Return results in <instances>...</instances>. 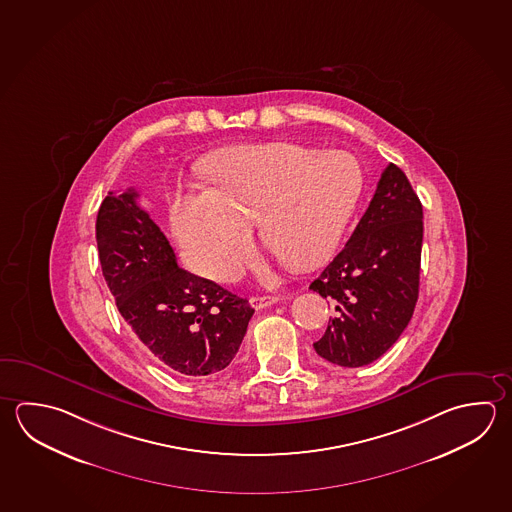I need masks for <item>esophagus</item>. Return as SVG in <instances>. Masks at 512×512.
<instances>
[{
    "instance_id": "1",
    "label": "esophagus",
    "mask_w": 512,
    "mask_h": 512,
    "mask_svg": "<svg viewBox=\"0 0 512 512\" xmlns=\"http://www.w3.org/2000/svg\"><path fill=\"white\" fill-rule=\"evenodd\" d=\"M278 301L279 296H254V298L249 299L251 307L256 308V310H261V308L270 307V305H276Z\"/></svg>"
}]
</instances>
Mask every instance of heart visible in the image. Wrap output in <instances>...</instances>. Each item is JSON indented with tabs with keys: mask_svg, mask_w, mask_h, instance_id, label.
<instances>
[{
	"mask_svg": "<svg viewBox=\"0 0 512 512\" xmlns=\"http://www.w3.org/2000/svg\"><path fill=\"white\" fill-rule=\"evenodd\" d=\"M205 171L213 187L180 196L171 220L189 265L218 283L252 260L254 222L281 263L316 267L335 251L363 189L354 155L292 142L223 149Z\"/></svg>",
	"mask_w": 512,
	"mask_h": 512,
	"instance_id": "1",
	"label": "heart"
}]
</instances>
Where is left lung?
Listing matches in <instances>:
<instances>
[{"label":"left lung","mask_w":512,"mask_h":512,"mask_svg":"<svg viewBox=\"0 0 512 512\" xmlns=\"http://www.w3.org/2000/svg\"><path fill=\"white\" fill-rule=\"evenodd\" d=\"M422 234L419 196L390 164L343 251L310 285L334 308L317 355L359 368L390 350L419 299Z\"/></svg>","instance_id":"8db88e82"}]
</instances>
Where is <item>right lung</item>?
Returning a JSON list of instances; mask_svg holds the SVG:
<instances>
[{
  "label": "right lung",
  "instance_id": "1",
  "mask_svg": "<svg viewBox=\"0 0 512 512\" xmlns=\"http://www.w3.org/2000/svg\"><path fill=\"white\" fill-rule=\"evenodd\" d=\"M130 187L108 193L95 238L108 289L133 334L158 363L187 377L222 372L254 308L214 281L180 269L173 247Z\"/></svg>",
  "mask_w": 512,
  "mask_h": 512
}]
</instances>
